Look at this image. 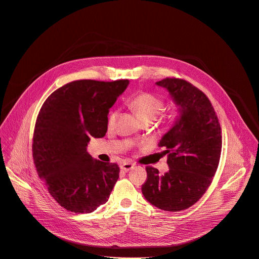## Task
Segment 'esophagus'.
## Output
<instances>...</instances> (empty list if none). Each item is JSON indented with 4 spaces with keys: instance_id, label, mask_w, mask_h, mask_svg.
Wrapping results in <instances>:
<instances>
[{
    "instance_id": "1",
    "label": "esophagus",
    "mask_w": 259,
    "mask_h": 259,
    "mask_svg": "<svg viewBox=\"0 0 259 259\" xmlns=\"http://www.w3.org/2000/svg\"><path fill=\"white\" fill-rule=\"evenodd\" d=\"M134 166H135V164H133V163H131V162H124V163L122 164V165H121V168H122L123 170H125V171H128V170L132 169Z\"/></svg>"
}]
</instances>
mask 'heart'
I'll use <instances>...</instances> for the list:
<instances>
[{"mask_svg": "<svg viewBox=\"0 0 259 259\" xmlns=\"http://www.w3.org/2000/svg\"><path fill=\"white\" fill-rule=\"evenodd\" d=\"M130 107L136 112V114L142 119L144 122L147 120H155L156 117L163 111L165 107V102L159 96L155 94L143 92L139 93L134 97H132L129 101ZM119 111L116 109H112L109 111L107 116V126L108 128H112L116 122ZM175 115L171 114L168 116V123L174 120Z\"/></svg>", "mask_w": 259, "mask_h": 259, "instance_id": "b5f03b06", "label": "heart"}]
</instances>
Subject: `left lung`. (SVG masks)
Wrapping results in <instances>:
<instances>
[{
    "label": "left lung",
    "mask_w": 259,
    "mask_h": 259,
    "mask_svg": "<svg viewBox=\"0 0 259 259\" xmlns=\"http://www.w3.org/2000/svg\"><path fill=\"white\" fill-rule=\"evenodd\" d=\"M156 84L169 92L180 115L159 143L162 153L167 155L169 170L160 176L157 168L147 166L142 191L158 208L180 211L197 202L213 181L222 131L213 105L199 89L180 78L167 77Z\"/></svg>",
    "instance_id": "obj_1"
}]
</instances>
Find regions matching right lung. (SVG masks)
I'll return each mask as SVG.
<instances>
[{
	"mask_svg": "<svg viewBox=\"0 0 259 259\" xmlns=\"http://www.w3.org/2000/svg\"><path fill=\"white\" fill-rule=\"evenodd\" d=\"M128 79H81L56 90L35 124L33 159L50 194L67 210L88 214L105 203L119 179L116 163L94 160L91 138L107 131V114Z\"/></svg>",
	"mask_w": 259,
	"mask_h": 259,
	"instance_id": "1",
	"label": "right lung"
}]
</instances>
